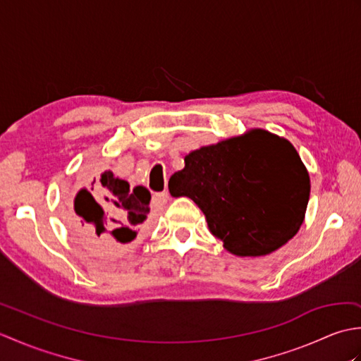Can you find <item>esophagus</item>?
Instances as JSON below:
<instances>
[{
	"mask_svg": "<svg viewBox=\"0 0 361 361\" xmlns=\"http://www.w3.org/2000/svg\"><path fill=\"white\" fill-rule=\"evenodd\" d=\"M169 200V192L167 190H163V192H158L152 197V204L153 206H163Z\"/></svg>",
	"mask_w": 361,
	"mask_h": 361,
	"instance_id": "34e87169",
	"label": "esophagus"
}]
</instances>
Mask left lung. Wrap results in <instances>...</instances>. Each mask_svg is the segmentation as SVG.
I'll list each match as a JSON object with an SVG mask.
<instances>
[{"label":"left lung","instance_id":"8db88e82","mask_svg":"<svg viewBox=\"0 0 361 361\" xmlns=\"http://www.w3.org/2000/svg\"><path fill=\"white\" fill-rule=\"evenodd\" d=\"M185 164L169 180V192L192 198L233 255H270L302 225L310 178L283 137L256 128L190 152Z\"/></svg>","mask_w":361,"mask_h":361}]
</instances>
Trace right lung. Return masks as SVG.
<instances>
[{"label":"right lung","mask_w":361,"mask_h":361,"mask_svg":"<svg viewBox=\"0 0 361 361\" xmlns=\"http://www.w3.org/2000/svg\"><path fill=\"white\" fill-rule=\"evenodd\" d=\"M94 172L83 166L80 189L68 209L75 235L102 256H119L136 243L150 212V192L142 186L130 189L110 171Z\"/></svg>","instance_id":"add662e5"}]
</instances>
